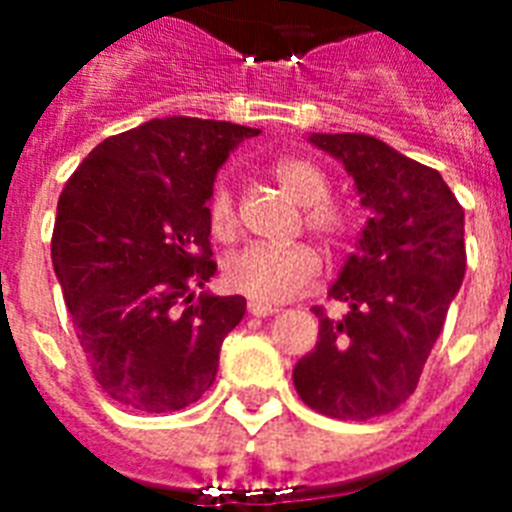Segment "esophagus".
Returning <instances> with one entry per match:
<instances>
[{"mask_svg":"<svg viewBox=\"0 0 512 512\" xmlns=\"http://www.w3.org/2000/svg\"><path fill=\"white\" fill-rule=\"evenodd\" d=\"M247 311L252 313V316H257V319H265V316H273L279 308L271 303H263V300H249Z\"/></svg>","mask_w":512,"mask_h":512,"instance_id":"obj_1","label":"esophagus"}]
</instances>
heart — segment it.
Instances as JSON below:
<instances>
[{"instance_id":"obj_1","label":"heart","mask_w":512,"mask_h":512,"mask_svg":"<svg viewBox=\"0 0 512 512\" xmlns=\"http://www.w3.org/2000/svg\"><path fill=\"white\" fill-rule=\"evenodd\" d=\"M273 177L292 199L303 207V220L308 231L319 233L329 244H340L350 231V217L335 201H329L332 185L327 172L319 164L303 156H289L273 164ZM209 233L217 241H231L239 231V209L233 191L225 180H217L207 196ZM225 284L263 303H284L319 281L321 257L308 244H287V247H271V244H247L239 252H233L223 265Z\"/></svg>"}]
</instances>
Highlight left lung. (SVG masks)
<instances>
[{"mask_svg":"<svg viewBox=\"0 0 512 512\" xmlns=\"http://www.w3.org/2000/svg\"><path fill=\"white\" fill-rule=\"evenodd\" d=\"M345 164L372 209L358 249L319 316V342L292 380L305 404L335 420H372L412 396L465 276V209L436 170L358 132L311 135Z\"/></svg>","mask_w":512,"mask_h":512,"instance_id":"left-lung-1","label":"left lung"}]
</instances>
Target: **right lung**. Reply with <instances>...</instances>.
Listing matches in <instances>:
<instances>
[{"label": "right lung", "instance_id": "add662e5", "mask_svg": "<svg viewBox=\"0 0 512 512\" xmlns=\"http://www.w3.org/2000/svg\"><path fill=\"white\" fill-rule=\"evenodd\" d=\"M260 130L167 116L106 138L68 177L52 268L98 385L132 412L199 401L241 295L204 287L217 271L204 207L217 170Z\"/></svg>", "mask_w": 512, "mask_h": 512}]
</instances>
